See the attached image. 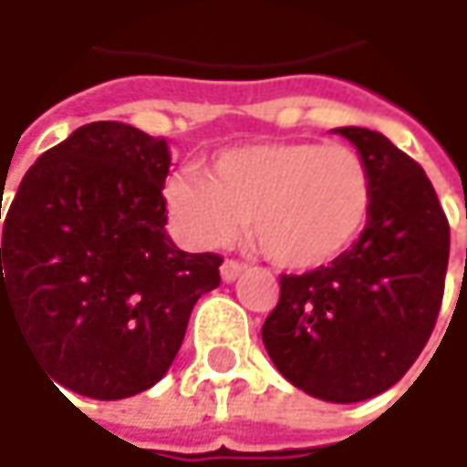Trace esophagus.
Segmentation results:
<instances>
[{
  "instance_id": "34e87169",
  "label": "esophagus",
  "mask_w": 467,
  "mask_h": 467,
  "mask_svg": "<svg viewBox=\"0 0 467 467\" xmlns=\"http://www.w3.org/2000/svg\"><path fill=\"white\" fill-rule=\"evenodd\" d=\"M244 271V263H239V260H225L223 265H220V276H223V282H234V279H239V274Z\"/></svg>"
}]
</instances>
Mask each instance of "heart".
<instances>
[{"instance_id": "heart-1", "label": "heart", "mask_w": 467, "mask_h": 467, "mask_svg": "<svg viewBox=\"0 0 467 467\" xmlns=\"http://www.w3.org/2000/svg\"><path fill=\"white\" fill-rule=\"evenodd\" d=\"M164 196L188 242L217 247L247 217L252 244L271 263L311 271L356 244L375 183L364 153L348 143L271 140L220 150L207 178L183 170Z\"/></svg>"}]
</instances>
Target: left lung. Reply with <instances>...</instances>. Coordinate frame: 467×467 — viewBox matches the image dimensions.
Masks as SVG:
<instances>
[{"mask_svg": "<svg viewBox=\"0 0 467 467\" xmlns=\"http://www.w3.org/2000/svg\"><path fill=\"white\" fill-rule=\"evenodd\" d=\"M335 132L372 170V215L329 265L282 274L263 343L295 388L353 404L399 383L425 348L444 297L450 223L412 156L364 127Z\"/></svg>", "mask_w": 467, "mask_h": 467, "instance_id": "left-lung-1", "label": "left lung"}]
</instances>
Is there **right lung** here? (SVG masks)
Returning a JSON list of instances; mask_svg holds the SVG:
<instances>
[{
  "label": "right lung",
  "instance_id": "right-lung-1",
  "mask_svg": "<svg viewBox=\"0 0 467 467\" xmlns=\"http://www.w3.org/2000/svg\"><path fill=\"white\" fill-rule=\"evenodd\" d=\"M167 172L164 138L92 121L20 181L2 228L0 324L13 317L60 388L117 401L159 383L196 300L220 284V254L178 250L164 231Z\"/></svg>",
  "mask_w": 467,
  "mask_h": 467
}]
</instances>
